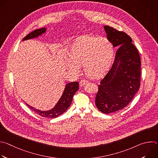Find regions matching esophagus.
<instances>
[{
    "instance_id": "34e87169",
    "label": "esophagus",
    "mask_w": 158,
    "mask_h": 158,
    "mask_svg": "<svg viewBox=\"0 0 158 158\" xmlns=\"http://www.w3.org/2000/svg\"><path fill=\"white\" fill-rule=\"evenodd\" d=\"M87 82V81L85 79H82L81 80V81L79 82V84L81 86H83L84 85H85L86 83Z\"/></svg>"
}]
</instances>
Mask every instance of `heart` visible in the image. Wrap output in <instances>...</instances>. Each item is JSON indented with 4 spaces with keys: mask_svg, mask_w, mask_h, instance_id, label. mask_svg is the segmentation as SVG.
Wrapping results in <instances>:
<instances>
[{
    "mask_svg": "<svg viewBox=\"0 0 158 158\" xmlns=\"http://www.w3.org/2000/svg\"><path fill=\"white\" fill-rule=\"evenodd\" d=\"M114 54V45L107 38L82 35L74 43L69 54L71 60H67L66 64L74 72L83 65L87 76L97 78L107 70Z\"/></svg>",
    "mask_w": 158,
    "mask_h": 158,
    "instance_id": "heart-1",
    "label": "heart"
}]
</instances>
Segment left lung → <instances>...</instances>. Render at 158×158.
I'll return each mask as SVG.
<instances>
[{
	"label": "left lung",
	"instance_id": "8db88e82",
	"mask_svg": "<svg viewBox=\"0 0 158 158\" xmlns=\"http://www.w3.org/2000/svg\"><path fill=\"white\" fill-rule=\"evenodd\" d=\"M104 28L114 47L119 48L111 69L100 82L95 100L100 111L109 114L127 106L138 92L141 62L131 37L108 26Z\"/></svg>",
	"mask_w": 158,
	"mask_h": 158
}]
</instances>
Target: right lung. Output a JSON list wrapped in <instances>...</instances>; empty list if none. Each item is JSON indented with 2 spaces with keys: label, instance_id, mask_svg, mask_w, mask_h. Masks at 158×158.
<instances>
[{
  "label": "right lung",
  "instance_id": "1",
  "mask_svg": "<svg viewBox=\"0 0 158 158\" xmlns=\"http://www.w3.org/2000/svg\"><path fill=\"white\" fill-rule=\"evenodd\" d=\"M46 28H40L39 29H36L31 32L29 34H27L23 39V40H27V39H31L34 37H38L42 34L46 32ZM78 89H79L78 82H72L67 84L65 87L63 94L61 96L60 99H59V102L57 103L56 106L50 110L42 111V110H37L29 106L27 104H26L32 110L35 112L37 114H38L39 116L42 117L48 118H55L61 115L62 114H63L64 112L68 109V107L70 106L73 101V98L74 94L77 91Z\"/></svg>",
  "mask_w": 158,
  "mask_h": 158
}]
</instances>
